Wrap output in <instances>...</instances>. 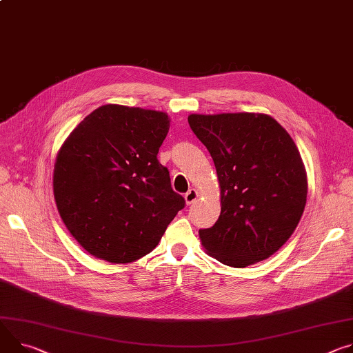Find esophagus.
<instances>
[{"mask_svg":"<svg viewBox=\"0 0 353 353\" xmlns=\"http://www.w3.org/2000/svg\"><path fill=\"white\" fill-rule=\"evenodd\" d=\"M197 199H199V191H197L196 188H190V190L187 191V193L184 194V200H185V204H187V205L196 203Z\"/></svg>","mask_w":353,"mask_h":353,"instance_id":"34e87169","label":"esophagus"}]
</instances>
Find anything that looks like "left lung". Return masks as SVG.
Wrapping results in <instances>:
<instances>
[{
    "label": "left lung",
    "instance_id": "1",
    "mask_svg": "<svg viewBox=\"0 0 353 353\" xmlns=\"http://www.w3.org/2000/svg\"><path fill=\"white\" fill-rule=\"evenodd\" d=\"M218 176L221 214L200 230L211 258L246 268L276 253L297 228L307 201V172L284 128L259 112L190 114Z\"/></svg>",
    "mask_w": 353,
    "mask_h": 353
}]
</instances>
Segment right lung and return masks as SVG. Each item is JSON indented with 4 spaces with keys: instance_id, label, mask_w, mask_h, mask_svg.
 <instances>
[{
    "instance_id": "add662e5",
    "label": "right lung",
    "mask_w": 353,
    "mask_h": 353,
    "mask_svg": "<svg viewBox=\"0 0 353 353\" xmlns=\"http://www.w3.org/2000/svg\"><path fill=\"white\" fill-rule=\"evenodd\" d=\"M169 128L166 112L107 104L60 146L54 201L69 232L94 258L117 265L143 258L184 207L157 160Z\"/></svg>"
}]
</instances>
